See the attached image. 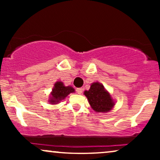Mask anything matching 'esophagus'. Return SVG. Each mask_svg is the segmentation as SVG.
Wrapping results in <instances>:
<instances>
[{"label": "esophagus", "mask_w": 160, "mask_h": 160, "mask_svg": "<svg viewBox=\"0 0 160 160\" xmlns=\"http://www.w3.org/2000/svg\"><path fill=\"white\" fill-rule=\"evenodd\" d=\"M76 91H77V92L78 93V94H82V91H83V89H82V88H78V89H76Z\"/></svg>", "instance_id": "1"}]
</instances>
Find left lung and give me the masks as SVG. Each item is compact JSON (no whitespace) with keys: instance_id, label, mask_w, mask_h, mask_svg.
<instances>
[{"instance_id":"obj_1","label":"left lung","mask_w":160,"mask_h":160,"mask_svg":"<svg viewBox=\"0 0 160 160\" xmlns=\"http://www.w3.org/2000/svg\"><path fill=\"white\" fill-rule=\"evenodd\" d=\"M91 107L98 113H104L111 111L114 105L111 95L99 82L92 83L90 89L84 92Z\"/></svg>"}]
</instances>
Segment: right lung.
I'll return each mask as SVG.
<instances>
[{
	"mask_svg": "<svg viewBox=\"0 0 160 160\" xmlns=\"http://www.w3.org/2000/svg\"><path fill=\"white\" fill-rule=\"evenodd\" d=\"M74 89L71 86H65L63 82H57L55 83L52 93H51V98H49V103L57 104L62 101V99L68 95L71 92H74Z\"/></svg>",
	"mask_w": 160,
	"mask_h": 160,
	"instance_id": "right-lung-1",
	"label": "right lung"
}]
</instances>
